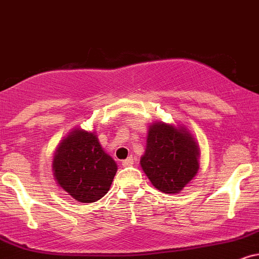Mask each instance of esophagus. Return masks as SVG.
I'll list each match as a JSON object with an SVG mask.
<instances>
[{
	"instance_id": "esophagus-1",
	"label": "esophagus",
	"mask_w": 259,
	"mask_h": 259,
	"mask_svg": "<svg viewBox=\"0 0 259 259\" xmlns=\"http://www.w3.org/2000/svg\"><path fill=\"white\" fill-rule=\"evenodd\" d=\"M134 164V159H133V157H127L125 160H123V163H121V165H123V166H130V165H133Z\"/></svg>"
}]
</instances>
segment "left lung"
<instances>
[{"label": "left lung", "mask_w": 259, "mask_h": 259, "mask_svg": "<svg viewBox=\"0 0 259 259\" xmlns=\"http://www.w3.org/2000/svg\"><path fill=\"white\" fill-rule=\"evenodd\" d=\"M199 147L188 132L154 123L149 126L141 166L158 191L180 193L198 172Z\"/></svg>", "instance_id": "8db88e82"}]
</instances>
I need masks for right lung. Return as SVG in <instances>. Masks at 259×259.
I'll return each instance as SVG.
<instances>
[{"label":"right lung","mask_w":259,"mask_h":259,"mask_svg":"<svg viewBox=\"0 0 259 259\" xmlns=\"http://www.w3.org/2000/svg\"><path fill=\"white\" fill-rule=\"evenodd\" d=\"M53 171L58 185L79 202H94L108 192L117 164L93 133L73 130L55 152Z\"/></svg>","instance_id":"right-lung-1"}]
</instances>
